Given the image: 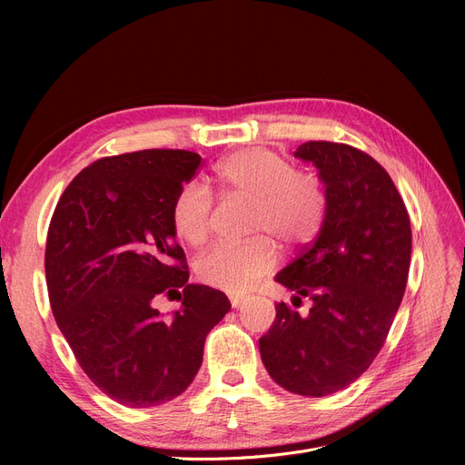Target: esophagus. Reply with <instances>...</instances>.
<instances>
[{
	"label": "esophagus",
	"instance_id": "1",
	"mask_svg": "<svg viewBox=\"0 0 465 465\" xmlns=\"http://www.w3.org/2000/svg\"><path fill=\"white\" fill-rule=\"evenodd\" d=\"M230 302H232V307H233V309H241L242 305L247 303V298H245V296H235V294H230Z\"/></svg>",
	"mask_w": 465,
	"mask_h": 465
}]
</instances>
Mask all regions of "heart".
I'll return each instance as SVG.
<instances>
[{
    "mask_svg": "<svg viewBox=\"0 0 465 465\" xmlns=\"http://www.w3.org/2000/svg\"><path fill=\"white\" fill-rule=\"evenodd\" d=\"M218 192L226 198L254 202L251 233L262 235L242 245L220 242L195 263L200 281L233 294L249 290L277 263L272 236L282 247H302L321 232L326 216V192L311 171L294 169L270 149H245L228 156L216 169ZM214 198L207 186L186 183L171 205L175 233L192 247L209 239ZM267 234V238L262 235Z\"/></svg>",
    "mask_w": 465,
    "mask_h": 465,
    "instance_id": "heart-1",
    "label": "heart"
}]
</instances>
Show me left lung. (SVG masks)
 <instances>
[{"instance_id": "obj_1", "label": "left lung", "mask_w": 465, "mask_h": 465, "mask_svg": "<svg viewBox=\"0 0 465 465\" xmlns=\"http://www.w3.org/2000/svg\"><path fill=\"white\" fill-rule=\"evenodd\" d=\"M296 158L319 169L326 192L322 228L275 277L309 297L302 317L284 302L260 337L270 377L288 392L322 398L354 382L384 345L403 300L411 263V223L384 167L351 144L309 141Z\"/></svg>"}]
</instances>
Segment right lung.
Returning a JSON list of instances; mask_svg holds the SVG:
<instances>
[{"label": "right lung", "mask_w": 465, "mask_h": 465, "mask_svg": "<svg viewBox=\"0 0 465 465\" xmlns=\"http://www.w3.org/2000/svg\"><path fill=\"white\" fill-rule=\"evenodd\" d=\"M202 156L139 151L94 162L69 183L46 235L45 273L56 324L88 379L134 409L181 396L207 333L232 309L224 292L188 282L171 224L177 192ZM183 288L167 320L158 293Z\"/></svg>", "instance_id": "1"}]
</instances>
